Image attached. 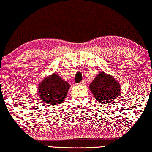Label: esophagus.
I'll return each mask as SVG.
<instances>
[{
	"instance_id": "obj_1",
	"label": "esophagus",
	"mask_w": 152,
	"mask_h": 152,
	"mask_svg": "<svg viewBox=\"0 0 152 152\" xmlns=\"http://www.w3.org/2000/svg\"><path fill=\"white\" fill-rule=\"evenodd\" d=\"M79 84V85H81V86H84L86 84V82H85V81H81Z\"/></svg>"
}]
</instances>
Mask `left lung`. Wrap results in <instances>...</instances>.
I'll return each mask as SVG.
<instances>
[{
    "label": "left lung",
    "mask_w": 152,
    "mask_h": 152,
    "mask_svg": "<svg viewBox=\"0 0 152 152\" xmlns=\"http://www.w3.org/2000/svg\"><path fill=\"white\" fill-rule=\"evenodd\" d=\"M90 89L100 103H109L120 95V86L111 75L100 73L90 84Z\"/></svg>",
    "instance_id": "8db88e82"
}]
</instances>
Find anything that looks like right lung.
Instances as JSON below:
<instances>
[{
	"mask_svg": "<svg viewBox=\"0 0 152 152\" xmlns=\"http://www.w3.org/2000/svg\"><path fill=\"white\" fill-rule=\"evenodd\" d=\"M70 84L58 74L53 73L39 83L38 93L40 99L49 104H58L66 99Z\"/></svg>",
	"mask_w": 152,
	"mask_h": 152,
	"instance_id": "right-lung-1",
	"label": "right lung"
}]
</instances>
